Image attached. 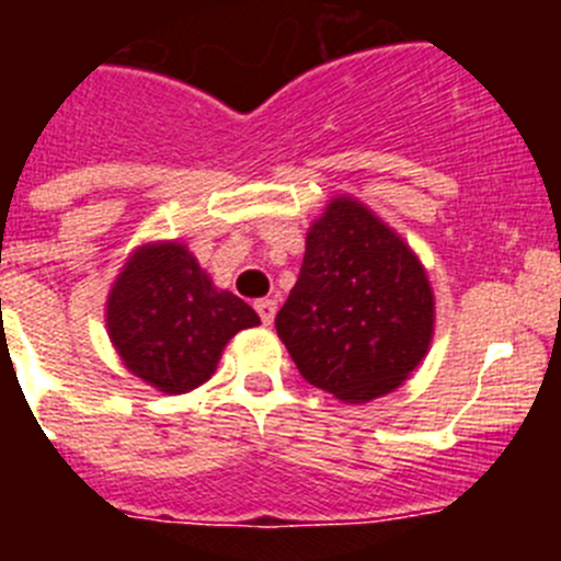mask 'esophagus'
<instances>
[{
    "label": "esophagus",
    "instance_id": "esophagus-1",
    "mask_svg": "<svg viewBox=\"0 0 561 561\" xmlns=\"http://www.w3.org/2000/svg\"><path fill=\"white\" fill-rule=\"evenodd\" d=\"M255 311L261 314V323L272 325V323H275L277 304H275V300H270V297H264V300H257V304H255Z\"/></svg>",
    "mask_w": 561,
    "mask_h": 561
}]
</instances>
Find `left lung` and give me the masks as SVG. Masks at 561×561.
<instances>
[{"label": "left lung", "instance_id": "obj_1", "mask_svg": "<svg viewBox=\"0 0 561 561\" xmlns=\"http://www.w3.org/2000/svg\"><path fill=\"white\" fill-rule=\"evenodd\" d=\"M275 329L309 385L359 404L399 388L427 356L433 286L399 232L336 196L309 227L304 266Z\"/></svg>", "mask_w": 561, "mask_h": 561}]
</instances>
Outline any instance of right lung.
<instances>
[{
	"instance_id": "right-lung-1",
	"label": "right lung",
	"mask_w": 561,
	"mask_h": 561,
	"mask_svg": "<svg viewBox=\"0 0 561 561\" xmlns=\"http://www.w3.org/2000/svg\"><path fill=\"white\" fill-rule=\"evenodd\" d=\"M261 317L216 289L180 241L131 252L106 300L108 340L137 379L162 393H187L213 376L227 342Z\"/></svg>"
}]
</instances>
